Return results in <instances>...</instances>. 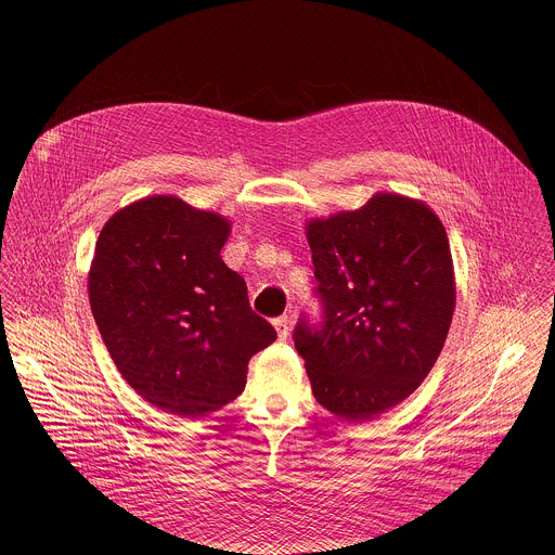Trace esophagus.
Listing matches in <instances>:
<instances>
[{
	"mask_svg": "<svg viewBox=\"0 0 555 555\" xmlns=\"http://www.w3.org/2000/svg\"><path fill=\"white\" fill-rule=\"evenodd\" d=\"M273 326H275L280 339H286V337L291 335V320H288V317L275 318V320H273Z\"/></svg>",
	"mask_w": 555,
	"mask_h": 555,
	"instance_id": "1",
	"label": "esophagus"
}]
</instances>
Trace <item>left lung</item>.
<instances>
[{"instance_id":"obj_1","label":"left lung","mask_w":555,"mask_h":555,"mask_svg":"<svg viewBox=\"0 0 555 555\" xmlns=\"http://www.w3.org/2000/svg\"><path fill=\"white\" fill-rule=\"evenodd\" d=\"M324 320L295 328L318 403L367 421L412 396L431 372L455 310L447 231L423 203L378 192L361 209L310 220Z\"/></svg>"}]
</instances>
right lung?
Masks as SVG:
<instances>
[{"mask_svg":"<svg viewBox=\"0 0 555 555\" xmlns=\"http://www.w3.org/2000/svg\"><path fill=\"white\" fill-rule=\"evenodd\" d=\"M231 222L177 196H147L95 241L91 314L124 380L159 410L205 416L245 389L249 359L275 341L220 256Z\"/></svg>","mask_w":555,"mask_h":555,"instance_id":"obj_1","label":"right lung"}]
</instances>
